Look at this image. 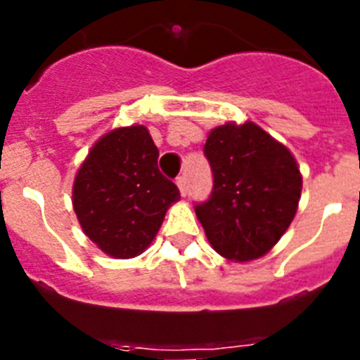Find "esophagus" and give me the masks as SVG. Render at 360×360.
Returning a JSON list of instances; mask_svg holds the SVG:
<instances>
[{
  "label": "esophagus",
  "instance_id": "esophagus-1",
  "mask_svg": "<svg viewBox=\"0 0 360 360\" xmlns=\"http://www.w3.org/2000/svg\"><path fill=\"white\" fill-rule=\"evenodd\" d=\"M176 186H178V189H180V195L187 196V191H189V189H187V180H186V178H184V176L178 178Z\"/></svg>",
  "mask_w": 360,
  "mask_h": 360
}]
</instances>
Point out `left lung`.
<instances>
[{
  "label": "left lung",
  "mask_w": 360,
  "mask_h": 360,
  "mask_svg": "<svg viewBox=\"0 0 360 360\" xmlns=\"http://www.w3.org/2000/svg\"><path fill=\"white\" fill-rule=\"evenodd\" d=\"M203 153L214 187L195 211L209 243L231 262L265 256L297 212L303 176L294 155L250 120L211 129Z\"/></svg>",
  "instance_id": "8db88e82"
}]
</instances>
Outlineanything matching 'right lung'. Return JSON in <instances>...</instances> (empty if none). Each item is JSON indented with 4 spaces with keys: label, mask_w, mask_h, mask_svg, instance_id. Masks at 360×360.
<instances>
[{
    "label": "right lung",
    "mask_w": 360,
    "mask_h": 360,
    "mask_svg": "<svg viewBox=\"0 0 360 360\" xmlns=\"http://www.w3.org/2000/svg\"><path fill=\"white\" fill-rule=\"evenodd\" d=\"M158 149L141 124L104 133L72 187L82 232L104 254L129 259L148 249L180 191L158 171Z\"/></svg>",
    "instance_id": "obj_1"
}]
</instances>
